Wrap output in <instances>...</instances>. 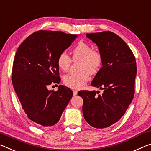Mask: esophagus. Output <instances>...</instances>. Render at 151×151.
<instances>
[{
    "label": "esophagus",
    "instance_id": "obj_1",
    "mask_svg": "<svg viewBox=\"0 0 151 151\" xmlns=\"http://www.w3.org/2000/svg\"><path fill=\"white\" fill-rule=\"evenodd\" d=\"M77 93H78V91L76 90H73V95H75V96L77 95Z\"/></svg>",
    "mask_w": 151,
    "mask_h": 151
}]
</instances>
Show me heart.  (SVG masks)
I'll list each match as a JSON object with an SVG mask.
<instances>
[{
	"instance_id": "heart-1",
	"label": "heart",
	"mask_w": 151,
	"mask_h": 151,
	"mask_svg": "<svg viewBox=\"0 0 151 151\" xmlns=\"http://www.w3.org/2000/svg\"><path fill=\"white\" fill-rule=\"evenodd\" d=\"M80 61L77 73H68L64 76V83L72 88H81L89 80L90 73L95 74L102 66L103 56L99 50L85 42L80 41L72 51V59L66 52L59 54L57 59L58 68L63 71L68 70L73 61Z\"/></svg>"
}]
</instances>
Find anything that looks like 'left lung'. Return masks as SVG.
<instances>
[{"label": "left lung", "mask_w": 151, "mask_h": 151, "mask_svg": "<svg viewBox=\"0 0 151 151\" xmlns=\"http://www.w3.org/2000/svg\"><path fill=\"white\" fill-rule=\"evenodd\" d=\"M103 56L102 67L93 78V87L104 90L80 91L83 113L93 127L104 128L117 122L125 114L134 95L137 72L136 59L125 42L111 32L87 33ZM98 95H96V93Z\"/></svg>", "instance_id": "1"}]
</instances>
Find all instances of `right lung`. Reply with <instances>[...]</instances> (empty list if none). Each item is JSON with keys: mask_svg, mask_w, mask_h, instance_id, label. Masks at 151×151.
<instances>
[{"mask_svg": "<svg viewBox=\"0 0 151 151\" xmlns=\"http://www.w3.org/2000/svg\"><path fill=\"white\" fill-rule=\"evenodd\" d=\"M76 37L63 32L40 30L28 36L17 50L12 82L24 111L37 126L56 124L73 97L68 87L59 85L55 91L47 87L60 82L57 59Z\"/></svg>", "mask_w": 151, "mask_h": 151, "instance_id": "1", "label": "right lung"}]
</instances>
